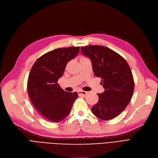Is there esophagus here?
Listing matches in <instances>:
<instances>
[{"mask_svg": "<svg viewBox=\"0 0 158 158\" xmlns=\"http://www.w3.org/2000/svg\"><path fill=\"white\" fill-rule=\"evenodd\" d=\"M78 95L79 96H81V95L85 96V95H86L87 93L86 91H79L78 92Z\"/></svg>", "mask_w": 158, "mask_h": 158, "instance_id": "1", "label": "esophagus"}]
</instances>
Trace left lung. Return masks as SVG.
I'll return each mask as SVG.
<instances>
[{
	"label": "left lung",
	"mask_w": 158,
	"mask_h": 158,
	"mask_svg": "<svg viewBox=\"0 0 158 158\" xmlns=\"http://www.w3.org/2000/svg\"><path fill=\"white\" fill-rule=\"evenodd\" d=\"M81 52L92 63L94 75L102 78L104 88L98 102L91 108L98 118L108 121L118 116L130 102L134 81L129 65L121 55L100 45L81 47Z\"/></svg>",
	"instance_id": "left-lung-1"
}]
</instances>
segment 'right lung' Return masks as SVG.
Returning <instances> with one entry per match:
<instances>
[{"label":"right lung","instance_id":"1","mask_svg":"<svg viewBox=\"0 0 158 158\" xmlns=\"http://www.w3.org/2000/svg\"><path fill=\"white\" fill-rule=\"evenodd\" d=\"M79 50V47L56 48L41 56L31 69L27 82L30 99L40 114L50 121L58 123L65 118L78 97L77 92L62 89L58 80Z\"/></svg>","mask_w":158,"mask_h":158}]
</instances>
